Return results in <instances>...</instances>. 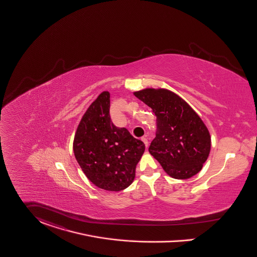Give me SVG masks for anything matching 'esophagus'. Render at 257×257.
Masks as SVG:
<instances>
[{"label": "esophagus", "instance_id": "34e87169", "mask_svg": "<svg viewBox=\"0 0 257 257\" xmlns=\"http://www.w3.org/2000/svg\"><path fill=\"white\" fill-rule=\"evenodd\" d=\"M141 140L144 142V144H145L146 148H148V140H147V138H146V137H142V138H141Z\"/></svg>", "mask_w": 257, "mask_h": 257}]
</instances>
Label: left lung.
I'll return each instance as SVG.
<instances>
[{
  "label": "left lung",
  "mask_w": 257,
  "mask_h": 257,
  "mask_svg": "<svg viewBox=\"0 0 257 257\" xmlns=\"http://www.w3.org/2000/svg\"><path fill=\"white\" fill-rule=\"evenodd\" d=\"M157 117L156 137L149 153L175 179H188L203 169L211 138L205 122L179 95L167 88L135 91Z\"/></svg>",
  "instance_id": "left-lung-1"
}]
</instances>
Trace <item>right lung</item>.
Wrapping results in <instances>:
<instances>
[{
  "label": "right lung",
  "instance_id": "right-lung-1",
  "mask_svg": "<svg viewBox=\"0 0 257 257\" xmlns=\"http://www.w3.org/2000/svg\"><path fill=\"white\" fill-rule=\"evenodd\" d=\"M110 93L103 91L89 105L77 127L73 150L82 171L98 188L119 192L136 177L144 143L110 118Z\"/></svg>",
  "mask_w": 257,
  "mask_h": 257
}]
</instances>
